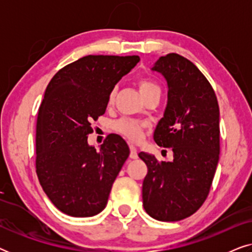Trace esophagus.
Masks as SVG:
<instances>
[{"label": "esophagus", "instance_id": "1", "mask_svg": "<svg viewBox=\"0 0 252 252\" xmlns=\"http://www.w3.org/2000/svg\"><path fill=\"white\" fill-rule=\"evenodd\" d=\"M129 150H130L129 157L132 158V159H136V158H137V150H136V148L134 147L133 144H130V146H129Z\"/></svg>", "mask_w": 252, "mask_h": 252}]
</instances>
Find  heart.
I'll list each match as a JSON object with an SVG mask.
<instances>
[{
  "label": "heart",
  "instance_id": "1",
  "mask_svg": "<svg viewBox=\"0 0 252 252\" xmlns=\"http://www.w3.org/2000/svg\"><path fill=\"white\" fill-rule=\"evenodd\" d=\"M137 86H139L140 93L142 94L143 97H147L148 95L153 94L155 92H159L160 88L156 82L149 80V79L142 78L137 81ZM116 96V89H112L111 93L109 94L108 97V104L111 105L113 101H115ZM113 128L117 133H119L120 135H123L126 139H128L132 142H137L141 140V137L143 135L144 132V125L142 123L137 122V120L128 119V118H123L119 119L118 122L115 123Z\"/></svg>",
  "mask_w": 252,
  "mask_h": 252
}]
</instances>
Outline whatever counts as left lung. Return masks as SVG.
Wrapping results in <instances>:
<instances>
[{
	"instance_id": "obj_1",
	"label": "left lung",
	"mask_w": 252,
	"mask_h": 252,
	"mask_svg": "<svg viewBox=\"0 0 252 252\" xmlns=\"http://www.w3.org/2000/svg\"><path fill=\"white\" fill-rule=\"evenodd\" d=\"M167 81V105L155 129L159 147L171 148L173 160L140 153L148 173L143 208L154 219L179 221L197 211L208 197L220 153L219 105L204 74L178 54L161 56L153 67Z\"/></svg>"
}]
</instances>
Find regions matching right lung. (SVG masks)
Returning <instances> with one entry per match:
<instances>
[{
  "label": "right lung",
  "instance_id": "right-lung-1",
  "mask_svg": "<svg viewBox=\"0 0 252 252\" xmlns=\"http://www.w3.org/2000/svg\"><path fill=\"white\" fill-rule=\"evenodd\" d=\"M139 61L136 55H89L61 68L47 86L36 120L35 168L43 191L65 215L92 217L108 203L129 148L117 134L98 150L87 137L115 85Z\"/></svg>",
  "mask_w": 252,
  "mask_h": 252
}]
</instances>
